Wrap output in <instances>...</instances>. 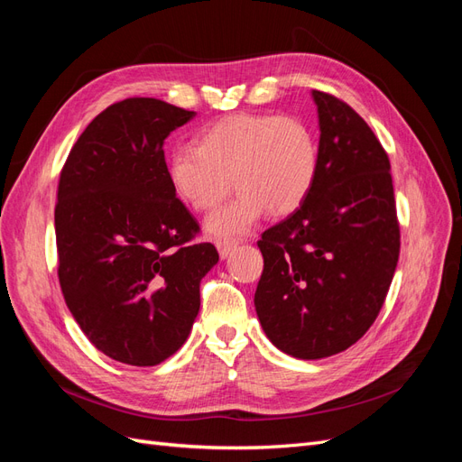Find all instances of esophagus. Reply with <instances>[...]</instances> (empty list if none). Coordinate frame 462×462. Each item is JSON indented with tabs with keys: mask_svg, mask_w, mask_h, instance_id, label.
<instances>
[{
	"mask_svg": "<svg viewBox=\"0 0 462 462\" xmlns=\"http://www.w3.org/2000/svg\"><path fill=\"white\" fill-rule=\"evenodd\" d=\"M216 246H217V253L223 260L229 258L236 250V243H233V241H217Z\"/></svg>",
	"mask_w": 462,
	"mask_h": 462,
	"instance_id": "1",
	"label": "esophagus"
}]
</instances>
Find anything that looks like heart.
Here are the masks:
<instances>
[{
	"instance_id": "heart-1",
	"label": "heart",
	"mask_w": 462,
	"mask_h": 462,
	"mask_svg": "<svg viewBox=\"0 0 462 462\" xmlns=\"http://www.w3.org/2000/svg\"><path fill=\"white\" fill-rule=\"evenodd\" d=\"M319 170L316 136L297 117L239 114L204 129L194 146H177L167 160L175 197L197 212H209L206 231L219 241L250 233L265 216H289L309 200Z\"/></svg>"
}]
</instances>
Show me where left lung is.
I'll list each match as a JSON object with an SVG mask.
<instances>
[{"label":"left lung","instance_id":"1","mask_svg":"<svg viewBox=\"0 0 462 462\" xmlns=\"http://www.w3.org/2000/svg\"><path fill=\"white\" fill-rule=\"evenodd\" d=\"M319 119L316 185L295 214L262 233L254 306L268 339L316 360L355 345L380 314L401 233L391 163L368 123L312 90Z\"/></svg>","mask_w":462,"mask_h":462}]
</instances>
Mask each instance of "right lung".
Masks as SVG:
<instances>
[{
    "mask_svg": "<svg viewBox=\"0 0 462 462\" xmlns=\"http://www.w3.org/2000/svg\"><path fill=\"white\" fill-rule=\"evenodd\" d=\"M194 111L156 97L111 104L69 152L55 204L58 275L106 356L156 366L187 341L200 282L219 260L167 179L163 141Z\"/></svg>",
    "mask_w": 462,
    "mask_h": 462,
    "instance_id": "1",
    "label": "right lung"
}]
</instances>
